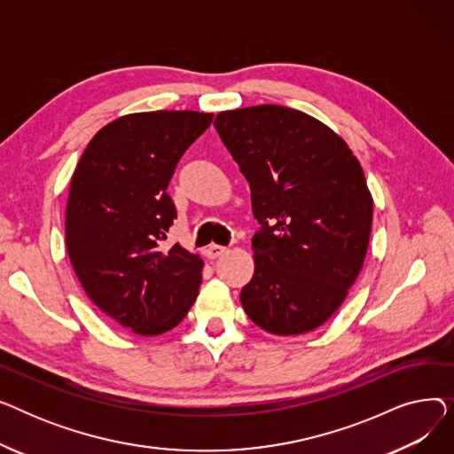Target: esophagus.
Here are the masks:
<instances>
[{"label": "esophagus", "mask_w": 454, "mask_h": 454, "mask_svg": "<svg viewBox=\"0 0 454 454\" xmlns=\"http://www.w3.org/2000/svg\"><path fill=\"white\" fill-rule=\"evenodd\" d=\"M226 247H221V245H209L207 248H206V255L209 257V259H217V257H221L223 254H226Z\"/></svg>", "instance_id": "esophagus-1"}]
</instances>
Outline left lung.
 Returning a JSON list of instances; mask_svg holds the SVG:
<instances>
[{
    "label": "left lung",
    "mask_w": 454,
    "mask_h": 454,
    "mask_svg": "<svg viewBox=\"0 0 454 454\" xmlns=\"http://www.w3.org/2000/svg\"><path fill=\"white\" fill-rule=\"evenodd\" d=\"M250 184L261 228L255 270L241 291L248 318L272 335H301L337 311L359 276L373 200L346 141L300 110L261 105L215 117Z\"/></svg>",
    "instance_id": "8db88e82"
}]
</instances>
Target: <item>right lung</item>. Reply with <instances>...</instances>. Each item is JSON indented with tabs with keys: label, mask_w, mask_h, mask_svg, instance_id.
I'll list each match as a JSON object with an SVG mask.
<instances>
[{
	"label": "right lung",
	"mask_w": 454,
	"mask_h": 454,
	"mask_svg": "<svg viewBox=\"0 0 454 454\" xmlns=\"http://www.w3.org/2000/svg\"><path fill=\"white\" fill-rule=\"evenodd\" d=\"M213 114H129L91 137L71 176L66 247L88 298L137 335L176 327L193 305L202 259L163 248L176 207L167 193L182 154Z\"/></svg>",
	"instance_id": "right-lung-1"
}]
</instances>
